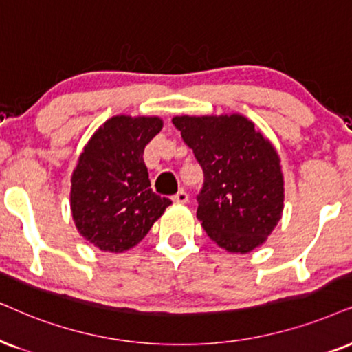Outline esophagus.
Masks as SVG:
<instances>
[{
  "label": "esophagus",
  "instance_id": "34e87169",
  "mask_svg": "<svg viewBox=\"0 0 352 352\" xmlns=\"http://www.w3.org/2000/svg\"><path fill=\"white\" fill-rule=\"evenodd\" d=\"M173 201L175 203H180V204H185L186 201H188V195H186V191H184V190H180L179 193L175 195V197L172 198Z\"/></svg>",
  "mask_w": 352,
  "mask_h": 352
}]
</instances>
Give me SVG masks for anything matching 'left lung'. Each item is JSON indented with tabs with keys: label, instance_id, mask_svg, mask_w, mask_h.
I'll return each mask as SVG.
<instances>
[{
	"label": "left lung",
	"instance_id": "obj_1",
	"mask_svg": "<svg viewBox=\"0 0 352 352\" xmlns=\"http://www.w3.org/2000/svg\"><path fill=\"white\" fill-rule=\"evenodd\" d=\"M203 167L197 217L208 237L230 253L263 245L284 209L278 151L252 120L239 113L173 117Z\"/></svg>",
	"mask_w": 352,
	"mask_h": 352
}]
</instances>
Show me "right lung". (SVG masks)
Returning <instances> with one entry per match:
<instances>
[{
    "instance_id": "add662e5",
    "label": "right lung",
    "mask_w": 352,
    "mask_h": 352,
    "mask_svg": "<svg viewBox=\"0 0 352 352\" xmlns=\"http://www.w3.org/2000/svg\"><path fill=\"white\" fill-rule=\"evenodd\" d=\"M159 117L117 115L97 128L71 175L78 232L102 252L122 253L146 237L172 201L149 188L143 154L162 130Z\"/></svg>"
}]
</instances>
